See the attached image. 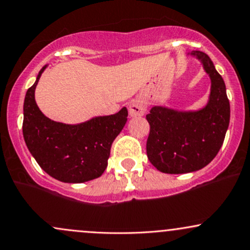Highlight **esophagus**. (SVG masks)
Here are the masks:
<instances>
[{
    "label": "esophagus",
    "mask_w": 250,
    "mask_h": 250,
    "mask_svg": "<svg viewBox=\"0 0 250 250\" xmlns=\"http://www.w3.org/2000/svg\"><path fill=\"white\" fill-rule=\"evenodd\" d=\"M146 111V106L144 104L143 100L141 99H135L128 104V112H130L131 117H139V115H143Z\"/></svg>",
    "instance_id": "esophagus-1"
}]
</instances>
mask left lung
I'll return each mask as SVG.
<instances>
[{
	"instance_id": "8db88e82",
	"label": "left lung",
	"mask_w": 250,
	"mask_h": 250,
	"mask_svg": "<svg viewBox=\"0 0 250 250\" xmlns=\"http://www.w3.org/2000/svg\"><path fill=\"white\" fill-rule=\"evenodd\" d=\"M192 56L201 61L210 75L211 94L206 107L197 112L152 107L146 115L150 124L146 155L162 173H190L208 166L218 154L229 126L230 104L222 76L206 53L193 51Z\"/></svg>"
}]
</instances>
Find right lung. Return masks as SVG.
I'll return each instance as SVG.
<instances>
[{
  "label": "right lung",
  "mask_w": 250,
  "mask_h": 250,
  "mask_svg": "<svg viewBox=\"0 0 250 250\" xmlns=\"http://www.w3.org/2000/svg\"><path fill=\"white\" fill-rule=\"evenodd\" d=\"M28 88L23 103L22 133L32 156L42 170L63 182L80 184L103 175L111 146L127 120L126 107L118 113L96 117L79 125L56 123L37 106L34 90Z\"/></svg>",
  "instance_id": "obj_1"
}]
</instances>
